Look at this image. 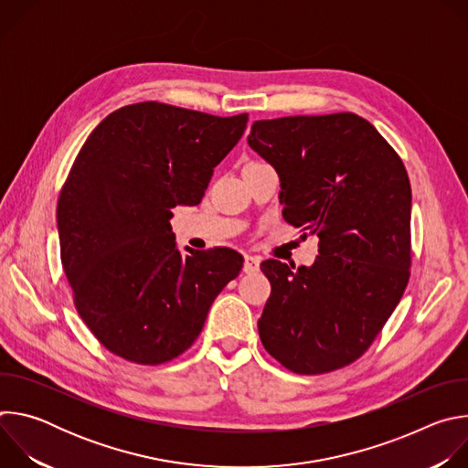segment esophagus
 Wrapping results in <instances>:
<instances>
[{
    "label": "esophagus",
    "instance_id": "obj_1",
    "mask_svg": "<svg viewBox=\"0 0 468 468\" xmlns=\"http://www.w3.org/2000/svg\"><path fill=\"white\" fill-rule=\"evenodd\" d=\"M259 264H261V261H259V257H255V255H246L244 257V272L246 274H255V272H259Z\"/></svg>",
    "mask_w": 468,
    "mask_h": 468
}]
</instances>
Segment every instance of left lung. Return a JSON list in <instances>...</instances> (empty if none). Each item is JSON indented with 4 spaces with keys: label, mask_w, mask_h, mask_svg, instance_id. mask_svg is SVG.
I'll list each match as a JSON object with an SVG mask.
<instances>
[{
    "label": "left lung",
    "mask_w": 468,
    "mask_h": 468,
    "mask_svg": "<svg viewBox=\"0 0 468 468\" xmlns=\"http://www.w3.org/2000/svg\"><path fill=\"white\" fill-rule=\"evenodd\" d=\"M248 144L280 174L285 222L320 239L313 266L261 264L272 285L261 343L296 374L343 368L370 348L410 282L408 170L354 112L257 120Z\"/></svg>",
    "instance_id": "left-lung-1"
}]
</instances>
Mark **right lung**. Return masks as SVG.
Listing matches in <instances>:
<instances>
[{
  "mask_svg": "<svg viewBox=\"0 0 468 468\" xmlns=\"http://www.w3.org/2000/svg\"><path fill=\"white\" fill-rule=\"evenodd\" d=\"M246 123V112L143 101L103 118L80 150L57 204L60 261L80 316L114 356L176 359L239 276L231 248L181 255L168 220L172 207L202 202Z\"/></svg>",
  "mask_w": 468,
  "mask_h": 468,
  "instance_id": "add662e5",
  "label": "right lung"
}]
</instances>
